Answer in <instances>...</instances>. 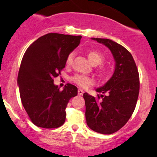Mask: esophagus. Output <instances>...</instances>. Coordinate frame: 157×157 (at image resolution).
<instances>
[{"instance_id":"1","label":"esophagus","mask_w":157,"mask_h":157,"mask_svg":"<svg viewBox=\"0 0 157 157\" xmlns=\"http://www.w3.org/2000/svg\"><path fill=\"white\" fill-rule=\"evenodd\" d=\"M83 94V90L81 89H79L78 90V95L79 96H82Z\"/></svg>"}]
</instances>
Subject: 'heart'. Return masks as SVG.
I'll use <instances>...</instances> for the list:
<instances>
[{"mask_svg": "<svg viewBox=\"0 0 157 157\" xmlns=\"http://www.w3.org/2000/svg\"><path fill=\"white\" fill-rule=\"evenodd\" d=\"M86 56H87V58L89 61H90V62L94 66L99 65L104 61L103 55L100 52H97L96 50L88 51L86 52ZM73 57H74V55L72 53L68 55V57L67 58V61H66L67 64H71L72 63ZM72 80L74 83H77L78 86L83 88L87 87L90 85H92L93 83V79L89 77H86V76L80 75V74H77V75L74 76Z\"/></svg>", "mask_w": 157, "mask_h": 157, "instance_id": "heart-1", "label": "heart"}]
</instances>
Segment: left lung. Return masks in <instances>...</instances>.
Here are the masks:
<instances>
[{"label":"left lung","mask_w":157,"mask_h":157,"mask_svg":"<svg viewBox=\"0 0 157 157\" xmlns=\"http://www.w3.org/2000/svg\"><path fill=\"white\" fill-rule=\"evenodd\" d=\"M105 45L115 61V71L110 80L96 92L103 99L83 93L88 127L96 132L110 134L121 129L131 118L137 104L140 90L139 74L132 55L122 45L108 39L92 38Z\"/></svg>","instance_id":"left-lung-1"}]
</instances>
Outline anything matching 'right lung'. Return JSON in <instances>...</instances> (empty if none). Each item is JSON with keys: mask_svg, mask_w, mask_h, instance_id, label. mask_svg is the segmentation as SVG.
<instances>
[{"mask_svg": "<svg viewBox=\"0 0 157 157\" xmlns=\"http://www.w3.org/2000/svg\"><path fill=\"white\" fill-rule=\"evenodd\" d=\"M81 38L48 33L26 49L17 83L22 104L35 125L55 128L65 121V109L70 99L77 95V88L67 83L61 91L53 79L64 68L67 57L78 46Z\"/></svg>", "mask_w": 157, "mask_h": 157, "instance_id": "right-lung-1", "label": "right lung"}]
</instances>
